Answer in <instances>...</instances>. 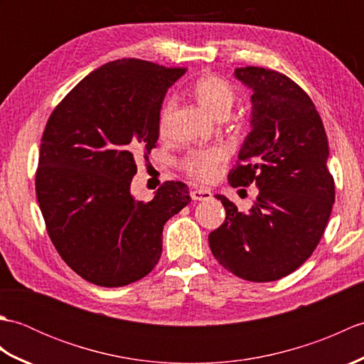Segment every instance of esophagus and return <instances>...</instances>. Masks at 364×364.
Wrapping results in <instances>:
<instances>
[{"mask_svg": "<svg viewBox=\"0 0 364 364\" xmlns=\"http://www.w3.org/2000/svg\"><path fill=\"white\" fill-rule=\"evenodd\" d=\"M213 197V194L208 189H192L191 191V198L196 200V202H202V200H210Z\"/></svg>", "mask_w": 364, "mask_h": 364, "instance_id": "1", "label": "esophagus"}]
</instances>
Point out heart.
<instances>
[{"label":"heart","instance_id":"1","mask_svg":"<svg viewBox=\"0 0 364 364\" xmlns=\"http://www.w3.org/2000/svg\"><path fill=\"white\" fill-rule=\"evenodd\" d=\"M197 102L215 117H227L236 102V89L218 75H205L192 87ZM175 109V100L167 98L159 112V131L166 133L170 115ZM228 158V150L223 145L189 151L181 161L183 172L198 181H211L218 175L219 167Z\"/></svg>","mask_w":364,"mask_h":364}]
</instances>
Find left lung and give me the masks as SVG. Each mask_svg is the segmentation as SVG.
I'll return each instance as SVG.
<instances>
[{
    "instance_id": "1",
    "label": "left lung",
    "mask_w": 364,
    "mask_h": 364,
    "mask_svg": "<svg viewBox=\"0 0 364 364\" xmlns=\"http://www.w3.org/2000/svg\"><path fill=\"white\" fill-rule=\"evenodd\" d=\"M235 76L253 90V111L228 183H255L259 194L250 213L215 196L227 218L208 241L228 272L274 282L304 264L326 231L335 202L328 141L311 98L288 76L262 67H239Z\"/></svg>"
}]
</instances>
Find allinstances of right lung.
I'll return each instance as SVG.
<instances>
[{"label":"right lung","instance_id":"add662e5","mask_svg":"<svg viewBox=\"0 0 364 364\" xmlns=\"http://www.w3.org/2000/svg\"><path fill=\"white\" fill-rule=\"evenodd\" d=\"M186 73L142 59H117L89 73L51 112L42 136L36 194L53 245L84 280L120 288L158 264L162 228L191 202L181 181L150 202L129 194L136 154L159 137L167 89Z\"/></svg>","mask_w":364,"mask_h":364}]
</instances>
